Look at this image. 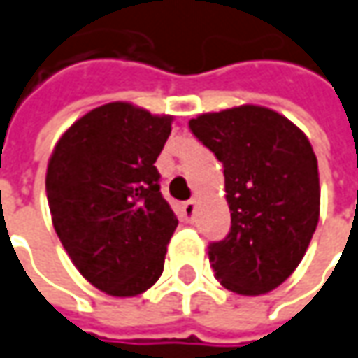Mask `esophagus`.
Listing matches in <instances>:
<instances>
[{
  "label": "esophagus",
  "mask_w": 358,
  "mask_h": 358,
  "mask_svg": "<svg viewBox=\"0 0 358 358\" xmlns=\"http://www.w3.org/2000/svg\"><path fill=\"white\" fill-rule=\"evenodd\" d=\"M183 210H185V217L189 222H193L195 220V210H196V201L195 199H191V201H187L183 205Z\"/></svg>",
  "instance_id": "1"
}]
</instances>
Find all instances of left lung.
<instances>
[{"label": "left lung", "instance_id": "obj_1", "mask_svg": "<svg viewBox=\"0 0 358 358\" xmlns=\"http://www.w3.org/2000/svg\"><path fill=\"white\" fill-rule=\"evenodd\" d=\"M189 128L224 167L229 236L208 246L220 285L260 296L294 274L319 220L317 157L308 136L254 104L193 117Z\"/></svg>", "mask_w": 358, "mask_h": 358}]
</instances>
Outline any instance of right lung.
Listing matches in <instances>:
<instances>
[{"label":"right lung","mask_w":358,"mask_h":358,"mask_svg":"<svg viewBox=\"0 0 358 358\" xmlns=\"http://www.w3.org/2000/svg\"><path fill=\"white\" fill-rule=\"evenodd\" d=\"M173 116L110 102L78 117L47 165L57 236L76 270L108 296L134 297L159 280L177 217L155 162Z\"/></svg>","instance_id":"right-lung-1"}]
</instances>
